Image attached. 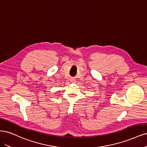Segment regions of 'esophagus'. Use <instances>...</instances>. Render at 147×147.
<instances>
[{
  "instance_id": "esophagus-1",
  "label": "esophagus",
  "mask_w": 147,
  "mask_h": 147,
  "mask_svg": "<svg viewBox=\"0 0 147 147\" xmlns=\"http://www.w3.org/2000/svg\"><path fill=\"white\" fill-rule=\"evenodd\" d=\"M70 82H71L72 83H75V80L74 78H72V79H71V80H70Z\"/></svg>"
}]
</instances>
